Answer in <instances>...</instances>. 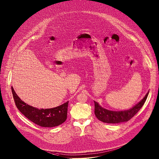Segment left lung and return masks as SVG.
<instances>
[{
    "mask_svg": "<svg viewBox=\"0 0 159 159\" xmlns=\"http://www.w3.org/2000/svg\"><path fill=\"white\" fill-rule=\"evenodd\" d=\"M149 92L145 95L144 98L136 104L134 107L129 110L122 111H112L104 109L101 107L97 102H95V114L97 119L104 123L107 124H119L127 122L130 120L142 107L144 104Z\"/></svg>",
    "mask_w": 159,
    "mask_h": 159,
    "instance_id": "1",
    "label": "left lung"
}]
</instances>
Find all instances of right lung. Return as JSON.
<instances>
[{
  "instance_id": "add662e5",
  "label": "right lung",
  "mask_w": 159,
  "mask_h": 159,
  "mask_svg": "<svg viewBox=\"0 0 159 159\" xmlns=\"http://www.w3.org/2000/svg\"><path fill=\"white\" fill-rule=\"evenodd\" d=\"M13 99L18 110L30 120L40 127H57L64 122L67 119L68 102L51 109H39L23 101L11 88Z\"/></svg>"
}]
</instances>
